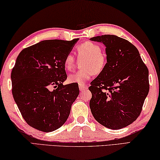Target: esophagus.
I'll list each match as a JSON object with an SVG mask.
<instances>
[{"instance_id": "34e87169", "label": "esophagus", "mask_w": 160, "mask_h": 160, "mask_svg": "<svg viewBox=\"0 0 160 160\" xmlns=\"http://www.w3.org/2000/svg\"><path fill=\"white\" fill-rule=\"evenodd\" d=\"M78 87H79V90L80 91H86V89L88 88V86L85 83H80L79 86H78Z\"/></svg>"}]
</instances>
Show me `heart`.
<instances>
[{
    "label": "heart",
    "mask_w": 160,
    "mask_h": 160,
    "mask_svg": "<svg viewBox=\"0 0 160 160\" xmlns=\"http://www.w3.org/2000/svg\"><path fill=\"white\" fill-rule=\"evenodd\" d=\"M102 49L98 44L88 41L79 44L77 48V53L79 58H86L82 63L81 69L71 74L68 80L71 83H83L94 74H99L103 70L106 65V57L101 53ZM76 58L74 54L68 53L64 60V64L67 70L71 71L74 68Z\"/></svg>",
    "instance_id": "b5f03b06"
}]
</instances>
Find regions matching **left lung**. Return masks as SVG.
Returning a JSON list of instances; mask_svg holds the SVG:
<instances>
[{
    "mask_svg": "<svg viewBox=\"0 0 160 160\" xmlns=\"http://www.w3.org/2000/svg\"><path fill=\"white\" fill-rule=\"evenodd\" d=\"M91 40L106 45L107 63L91 83L90 108L99 123L112 130L132 123L140 116L148 96L149 71L138 49L116 35H105Z\"/></svg>",
    "mask_w": 160,
    "mask_h": 160,
    "instance_id": "left-lung-1",
    "label": "left lung"
}]
</instances>
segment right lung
<instances>
[{
    "label": "right lung",
    "instance_id": "right-lung-1",
    "mask_svg": "<svg viewBox=\"0 0 160 160\" xmlns=\"http://www.w3.org/2000/svg\"><path fill=\"white\" fill-rule=\"evenodd\" d=\"M78 39L40 42L23 49L11 72L12 93L26 122L48 132L64 125L79 94L77 83L63 85L64 60Z\"/></svg>",
    "mask_w": 160,
    "mask_h": 160
}]
</instances>
